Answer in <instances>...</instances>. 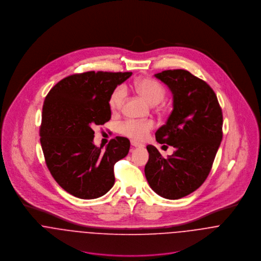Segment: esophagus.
<instances>
[{"label":"esophagus","mask_w":261,"mask_h":261,"mask_svg":"<svg viewBox=\"0 0 261 261\" xmlns=\"http://www.w3.org/2000/svg\"><path fill=\"white\" fill-rule=\"evenodd\" d=\"M130 145H132L133 148H143L144 147V145H142V144H140L138 142H135V141H132Z\"/></svg>","instance_id":"obj_1"}]
</instances>
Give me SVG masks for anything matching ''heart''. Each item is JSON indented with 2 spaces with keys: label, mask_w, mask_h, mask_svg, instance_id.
I'll return each mask as SVG.
<instances>
[{
  "label": "heart",
  "mask_w": 261,
  "mask_h": 261,
  "mask_svg": "<svg viewBox=\"0 0 261 261\" xmlns=\"http://www.w3.org/2000/svg\"><path fill=\"white\" fill-rule=\"evenodd\" d=\"M136 90L151 106L160 103L166 94L164 87L151 78H142L135 82ZM126 97V88L123 85L117 86L111 94L109 106L111 111L118 112ZM151 120L127 119L118 125V132L133 140L143 141L152 128Z\"/></svg>",
  "instance_id": "1"
}]
</instances>
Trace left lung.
Returning a JSON list of instances; mask_svg holds the SVG:
<instances>
[{"instance_id":"left-lung-1","label":"left lung","mask_w":261,"mask_h":261,"mask_svg":"<svg viewBox=\"0 0 261 261\" xmlns=\"http://www.w3.org/2000/svg\"><path fill=\"white\" fill-rule=\"evenodd\" d=\"M173 95V111L155 140L175 148L164 158L151 145L145 175L159 196L177 200L196 191L208 177L222 141L223 116L213 89L183 69L154 74Z\"/></svg>"}]
</instances>
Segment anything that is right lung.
I'll return each instance as SVG.
<instances>
[{
  "label": "right lung",
  "instance_id": "1",
  "mask_svg": "<svg viewBox=\"0 0 261 261\" xmlns=\"http://www.w3.org/2000/svg\"><path fill=\"white\" fill-rule=\"evenodd\" d=\"M132 72H84L60 80L47 94L40 127L46 165L69 194L84 200L106 195L114 185V164L126 156L129 141L116 137L105 150L93 144V127L111 119L109 99Z\"/></svg>",
  "mask_w": 261,
  "mask_h": 261
}]
</instances>
